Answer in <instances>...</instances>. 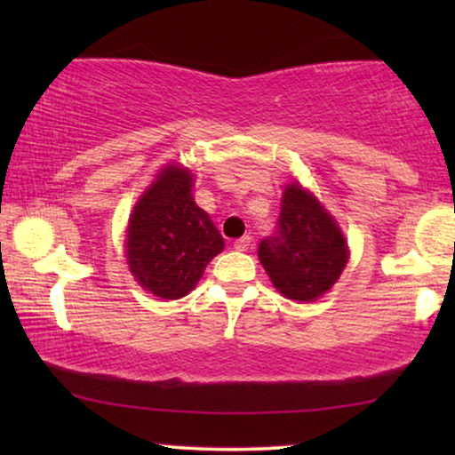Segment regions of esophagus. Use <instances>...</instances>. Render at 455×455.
<instances>
[{
  "instance_id": "obj_1",
  "label": "esophagus",
  "mask_w": 455,
  "mask_h": 455,
  "mask_svg": "<svg viewBox=\"0 0 455 455\" xmlns=\"http://www.w3.org/2000/svg\"><path fill=\"white\" fill-rule=\"evenodd\" d=\"M251 242H252L251 235H242L240 240L234 242V248H235V251L244 252V251H248V248H251Z\"/></svg>"
}]
</instances>
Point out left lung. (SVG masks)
Returning <instances> with one entry per match:
<instances>
[{
    "label": "left lung",
    "mask_w": 455,
    "mask_h": 455,
    "mask_svg": "<svg viewBox=\"0 0 455 455\" xmlns=\"http://www.w3.org/2000/svg\"><path fill=\"white\" fill-rule=\"evenodd\" d=\"M271 282L291 300L310 302L331 290L347 263L344 234L316 198L290 184L275 232L259 244Z\"/></svg>",
    "instance_id": "left-lung-1"
}]
</instances>
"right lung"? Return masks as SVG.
Here are the masks:
<instances>
[{
  "mask_svg": "<svg viewBox=\"0 0 455 455\" xmlns=\"http://www.w3.org/2000/svg\"><path fill=\"white\" fill-rule=\"evenodd\" d=\"M192 176L167 165L128 223L126 254L132 275L151 294L176 300L188 294L223 238L192 198Z\"/></svg>",
  "mask_w": 455,
  "mask_h": 455,
  "instance_id": "right-lung-1",
  "label": "right lung"
}]
</instances>
